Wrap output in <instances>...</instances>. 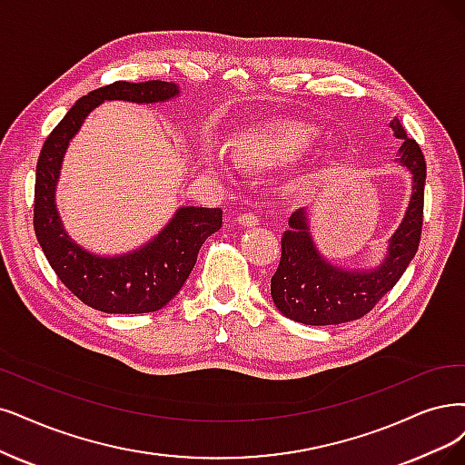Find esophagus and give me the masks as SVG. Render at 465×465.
I'll list each match as a JSON object with an SVG mask.
<instances>
[{
	"label": "esophagus",
	"mask_w": 465,
	"mask_h": 465,
	"mask_svg": "<svg viewBox=\"0 0 465 465\" xmlns=\"http://www.w3.org/2000/svg\"><path fill=\"white\" fill-rule=\"evenodd\" d=\"M237 222L245 228H252V226H256V223H259V216H254L251 213H243V214L237 216Z\"/></svg>",
	"instance_id": "1"
}]
</instances>
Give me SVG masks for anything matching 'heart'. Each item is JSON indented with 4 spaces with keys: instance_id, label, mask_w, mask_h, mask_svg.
<instances>
[{
    "instance_id": "b5f03b06",
    "label": "heart",
    "mask_w": 465,
    "mask_h": 465,
    "mask_svg": "<svg viewBox=\"0 0 465 465\" xmlns=\"http://www.w3.org/2000/svg\"><path fill=\"white\" fill-rule=\"evenodd\" d=\"M318 134L314 128L291 123V120H273L261 128H252L237 137L233 157L249 166H280L299 159L311 149ZM206 163L218 164V157L206 154Z\"/></svg>"
}]
</instances>
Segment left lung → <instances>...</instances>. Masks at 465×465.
Returning a JSON list of instances; mask_svg holds the SVG:
<instances>
[{"label": "left lung", "mask_w": 465, "mask_h": 465, "mask_svg": "<svg viewBox=\"0 0 465 465\" xmlns=\"http://www.w3.org/2000/svg\"><path fill=\"white\" fill-rule=\"evenodd\" d=\"M389 126L402 140L397 161L411 174V197L401 226L389 239L387 254L375 268H342L331 264L314 243L306 209L289 216L282 237V259L270 291L278 311L306 325H335L362 318L391 291L414 259L421 239L425 159L416 140L406 135L394 116Z\"/></svg>", "instance_id": "1"}]
</instances>
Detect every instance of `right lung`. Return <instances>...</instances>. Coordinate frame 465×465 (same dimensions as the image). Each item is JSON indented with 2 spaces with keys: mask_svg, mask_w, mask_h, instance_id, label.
I'll use <instances>...</instances> for the list:
<instances>
[{
  "mask_svg": "<svg viewBox=\"0 0 465 465\" xmlns=\"http://www.w3.org/2000/svg\"><path fill=\"white\" fill-rule=\"evenodd\" d=\"M180 95L174 82H114L84 95L49 134L34 187V232L59 280L95 311L145 314L161 311L178 295L192 273L206 237L222 228L220 209L180 206L166 226L142 247L103 256L84 249L68 235L57 211L55 192L68 143L103 101L164 103Z\"/></svg>",
  "mask_w": 465,
  "mask_h": 465,
  "instance_id": "1",
  "label": "right lung"
}]
</instances>
